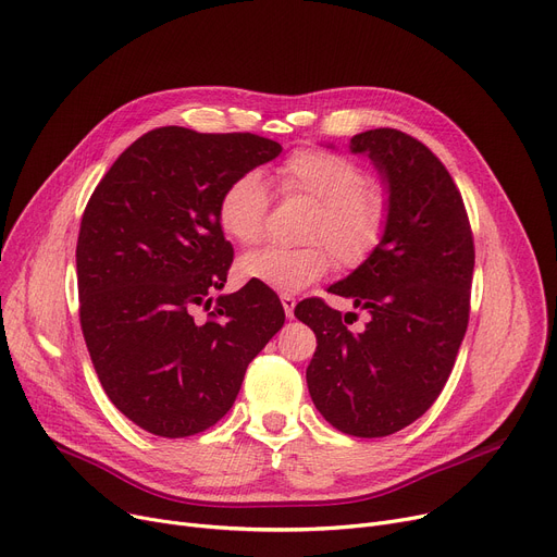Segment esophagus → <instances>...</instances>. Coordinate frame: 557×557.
I'll list each match as a JSON object with an SVG mask.
<instances>
[{
    "instance_id": "1",
    "label": "esophagus",
    "mask_w": 557,
    "mask_h": 557,
    "mask_svg": "<svg viewBox=\"0 0 557 557\" xmlns=\"http://www.w3.org/2000/svg\"><path fill=\"white\" fill-rule=\"evenodd\" d=\"M282 307H284V313L286 318H294V309H296V298L294 296H282Z\"/></svg>"
}]
</instances>
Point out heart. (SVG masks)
I'll list each match as a JSON object with an SVG mask.
<instances>
[{
  "label": "heart",
  "mask_w": 557,
  "mask_h": 557,
  "mask_svg": "<svg viewBox=\"0 0 557 557\" xmlns=\"http://www.w3.org/2000/svg\"><path fill=\"white\" fill-rule=\"evenodd\" d=\"M282 191L313 202L302 248H261L239 259V275L259 282L282 296L300 294L323 277L334 257L343 267H357L382 242L388 219L386 194L366 183L363 169L341 153L305 149L290 156L277 171ZM269 194L257 171L234 175L216 202V221L227 239L255 246L267 230ZM331 249L327 251L326 248Z\"/></svg>",
  "instance_id": "heart-1"
}]
</instances>
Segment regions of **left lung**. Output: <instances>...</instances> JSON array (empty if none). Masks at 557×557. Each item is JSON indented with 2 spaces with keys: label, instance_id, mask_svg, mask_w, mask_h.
<instances>
[{
  "label": "left lung",
  "instance_id": "1",
  "mask_svg": "<svg viewBox=\"0 0 557 557\" xmlns=\"http://www.w3.org/2000/svg\"><path fill=\"white\" fill-rule=\"evenodd\" d=\"M349 151L374 164L388 219L370 257L330 290L370 320L352 334L318 298L296 318L318 341L307 386L320 416L347 435L384 437L426 413L447 384L470 320L474 239L449 171L422 141L374 128Z\"/></svg>",
  "mask_w": 557,
  "mask_h": 557
}]
</instances>
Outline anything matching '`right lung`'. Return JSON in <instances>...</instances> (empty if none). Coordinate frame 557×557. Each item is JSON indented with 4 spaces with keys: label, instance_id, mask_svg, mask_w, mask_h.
<instances>
[{
    "label": "right lung",
    "instance_id": "obj_1",
    "mask_svg": "<svg viewBox=\"0 0 557 557\" xmlns=\"http://www.w3.org/2000/svg\"><path fill=\"white\" fill-rule=\"evenodd\" d=\"M282 153L252 133L164 126L116 158L81 219V330L99 382L120 411L153 435L187 437L216 424L248 363L284 325L269 286L219 296L232 246L216 202L234 175Z\"/></svg>",
    "mask_w": 557,
    "mask_h": 557
}]
</instances>
